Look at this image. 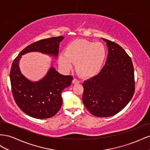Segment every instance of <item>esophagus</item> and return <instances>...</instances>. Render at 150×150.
Masks as SVG:
<instances>
[{
	"instance_id": "34e87169",
	"label": "esophagus",
	"mask_w": 150,
	"mask_h": 150,
	"mask_svg": "<svg viewBox=\"0 0 150 150\" xmlns=\"http://www.w3.org/2000/svg\"><path fill=\"white\" fill-rule=\"evenodd\" d=\"M72 83L74 84H77V83H80V82L76 79H74V80H72Z\"/></svg>"
}]
</instances>
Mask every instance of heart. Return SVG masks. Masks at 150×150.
<instances>
[{"label": "heart", "mask_w": 150, "mask_h": 150, "mask_svg": "<svg viewBox=\"0 0 150 150\" xmlns=\"http://www.w3.org/2000/svg\"><path fill=\"white\" fill-rule=\"evenodd\" d=\"M106 49L99 42L76 40L68 44L59 56L58 63L65 70L71 69L76 63V70L84 77H92L99 74L105 61Z\"/></svg>", "instance_id": "1"}]
</instances>
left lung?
<instances>
[{
	"instance_id": "8db88e82",
	"label": "left lung",
	"mask_w": 150,
	"mask_h": 150,
	"mask_svg": "<svg viewBox=\"0 0 150 150\" xmlns=\"http://www.w3.org/2000/svg\"><path fill=\"white\" fill-rule=\"evenodd\" d=\"M108 47L106 63L99 74L84 81L82 100L96 117H110L125 108L135 91L134 67L121 46L102 38Z\"/></svg>"
}]
</instances>
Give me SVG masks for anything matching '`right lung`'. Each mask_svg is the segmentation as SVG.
Returning a JSON list of instances; mask_svg holds the SVG:
<instances>
[{
    "label": "right lung",
    "instance_id": "right-lung-1",
    "mask_svg": "<svg viewBox=\"0 0 150 150\" xmlns=\"http://www.w3.org/2000/svg\"><path fill=\"white\" fill-rule=\"evenodd\" d=\"M63 38L53 37L33 42L21 51L12 63L10 80L12 95L19 108L29 116L46 119L56 114L62 105V92L71 85L73 76L59 74L51 67L43 79L31 82L20 71L19 62L21 55L38 51L57 57L59 43Z\"/></svg>",
    "mask_w": 150,
    "mask_h": 150
}]
</instances>
